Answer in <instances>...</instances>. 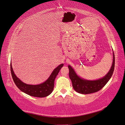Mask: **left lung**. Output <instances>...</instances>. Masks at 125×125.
I'll use <instances>...</instances> for the list:
<instances>
[{
	"label": "left lung",
	"instance_id": "obj_1",
	"mask_svg": "<svg viewBox=\"0 0 125 125\" xmlns=\"http://www.w3.org/2000/svg\"><path fill=\"white\" fill-rule=\"evenodd\" d=\"M115 67V55L113 52V62L110 70L103 78L97 80L89 81L82 79L78 77L74 70L69 65V75L71 79L73 86L75 91L83 94H91L99 91L107 83L112 77Z\"/></svg>",
	"mask_w": 125,
	"mask_h": 125
}]
</instances>
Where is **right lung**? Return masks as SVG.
<instances>
[{"label": "right lung", "instance_id": "add662e5", "mask_svg": "<svg viewBox=\"0 0 125 125\" xmlns=\"http://www.w3.org/2000/svg\"><path fill=\"white\" fill-rule=\"evenodd\" d=\"M11 65H12L11 63L10 70L13 81L16 86L21 91L32 96L44 97L49 95L52 92L54 87L55 79L59 70L63 66V64L62 63L56 68L46 81L38 85L27 84L21 81L14 74Z\"/></svg>", "mask_w": 125, "mask_h": 125}]
</instances>
